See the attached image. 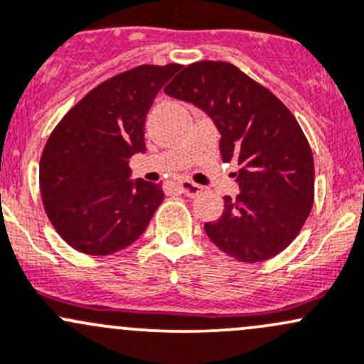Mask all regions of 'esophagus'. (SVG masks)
<instances>
[{"label":"esophagus","instance_id":"esophagus-1","mask_svg":"<svg viewBox=\"0 0 364 364\" xmlns=\"http://www.w3.org/2000/svg\"><path fill=\"white\" fill-rule=\"evenodd\" d=\"M178 186H179V192L188 195V197H195V195L202 193V186L193 181H188V179H181V181L178 183Z\"/></svg>","mask_w":364,"mask_h":364}]
</instances>
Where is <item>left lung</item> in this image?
Segmentation results:
<instances>
[{"mask_svg": "<svg viewBox=\"0 0 364 364\" xmlns=\"http://www.w3.org/2000/svg\"><path fill=\"white\" fill-rule=\"evenodd\" d=\"M166 94L192 102L220 131L223 162L237 160L240 193L225 197L218 221L205 223L214 246L256 263L291 244L314 202L311 146L291 112L263 85L228 63L186 66Z\"/></svg>", "mask_w": 364, "mask_h": 364, "instance_id": "left-lung-1", "label": "left lung"}]
</instances>
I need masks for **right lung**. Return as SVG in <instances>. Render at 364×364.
<instances>
[{"label":"right lung","instance_id":"obj_1","mask_svg":"<svg viewBox=\"0 0 364 364\" xmlns=\"http://www.w3.org/2000/svg\"><path fill=\"white\" fill-rule=\"evenodd\" d=\"M181 66H143L92 89L64 114L45 144L40 190L57 233L76 251L106 256L146 230L162 204L160 185L131 179L129 160L144 153V120Z\"/></svg>","mask_w":364,"mask_h":364}]
</instances>
